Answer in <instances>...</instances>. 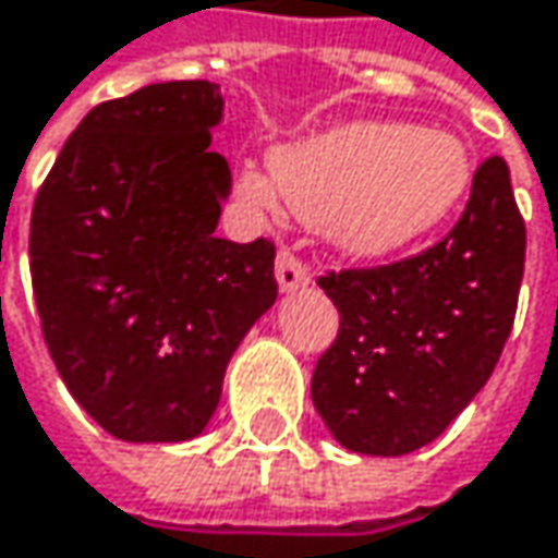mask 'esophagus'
Segmentation results:
<instances>
[{"mask_svg":"<svg viewBox=\"0 0 558 558\" xmlns=\"http://www.w3.org/2000/svg\"><path fill=\"white\" fill-rule=\"evenodd\" d=\"M278 283L283 293L290 290H300L310 283V268L303 265V258L290 248H280L278 252Z\"/></svg>","mask_w":558,"mask_h":558,"instance_id":"esophagus-1","label":"esophagus"}]
</instances>
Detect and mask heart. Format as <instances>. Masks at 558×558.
<instances>
[{
  "instance_id": "obj_1",
  "label": "heart",
  "mask_w": 558,
  "mask_h": 558,
  "mask_svg": "<svg viewBox=\"0 0 558 558\" xmlns=\"http://www.w3.org/2000/svg\"><path fill=\"white\" fill-rule=\"evenodd\" d=\"M271 177L287 205L356 258H391L429 240L471 195L468 145L433 125L347 122L271 154ZM275 185L243 173L240 192L275 208Z\"/></svg>"
}]
</instances>
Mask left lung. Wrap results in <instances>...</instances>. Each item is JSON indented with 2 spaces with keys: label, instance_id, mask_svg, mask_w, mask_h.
<instances>
[{
  "label": "left lung",
  "instance_id": "1",
  "mask_svg": "<svg viewBox=\"0 0 558 558\" xmlns=\"http://www.w3.org/2000/svg\"><path fill=\"white\" fill-rule=\"evenodd\" d=\"M524 248V217L496 154L476 167L464 211L436 246L318 278L341 325L315 363L312 404L338 442L398 458L442 436L499 363Z\"/></svg>",
  "mask_w": 558,
  "mask_h": 558
}]
</instances>
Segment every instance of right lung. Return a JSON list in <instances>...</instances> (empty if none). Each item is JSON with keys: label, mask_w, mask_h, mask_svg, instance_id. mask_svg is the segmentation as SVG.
Listing matches in <instances>:
<instances>
[{"label": "right lung", "mask_w": 558, "mask_h": 558, "mask_svg": "<svg viewBox=\"0 0 558 558\" xmlns=\"http://www.w3.org/2000/svg\"><path fill=\"white\" fill-rule=\"evenodd\" d=\"M214 82L97 104L31 214V283L72 398L125 442H185L220 401L233 350L275 306V243L220 240L230 167L211 150Z\"/></svg>", "instance_id": "1"}]
</instances>
